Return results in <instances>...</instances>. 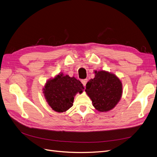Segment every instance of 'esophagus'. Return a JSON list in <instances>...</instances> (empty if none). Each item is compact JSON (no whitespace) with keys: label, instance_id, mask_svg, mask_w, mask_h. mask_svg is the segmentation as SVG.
Instances as JSON below:
<instances>
[{"label":"esophagus","instance_id":"obj_1","mask_svg":"<svg viewBox=\"0 0 157 157\" xmlns=\"http://www.w3.org/2000/svg\"><path fill=\"white\" fill-rule=\"evenodd\" d=\"M87 82H88V80H87V79H84V80H81V82H82V84L84 85V86H86V84Z\"/></svg>","mask_w":157,"mask_h":157}]
</instances>
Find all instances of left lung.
Returning <instances> with one entry per match:
<instances>
[{
    "label": "left lung",
    "mask_w": 157,
    "mask_h": 157,
    "mask_svg": "<svg viewBox=\"0 0 157 157\" xmlns=\"http://www.w3.org/2000/svg\"><path fill=\"white\" fill-rule=\"evenodd\" d=\"M94 73L95 77L87 82L85 92L96 110L99 112L111 111L121 99L122 82L117 75L106 71H94Z\"/></svg>",
    "instance_id": "8db88e82"
}]
</instances>
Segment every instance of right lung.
I'll list each match as a JSON object with an SVG mask.
<instances>
[{
	"mask_svg": "<svg viewBox=\"0 0 157 157\" xmlns=\"http://www.w3.org/2000/svg\"><path fill=\"white\" fill-rule=\"evenodd\" d=\"M84 89L80 80L61 73L49 79L42 90L49 106L54 111L63 113L73 106L74 97Z\"/></svg>",
	"mask_w": 157,
	"mask_h": 157,
	"instance_id": "add662e5",
	"label": "right lung"
}]
</instances>
